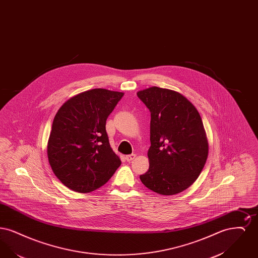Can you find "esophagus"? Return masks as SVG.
I'll return each mask as SVG.
<instances>
[{"label": "esophagus", "mask_w": 258, "mask_h": 258, "mask_svg": "<svg viewBox=\"0 0 258 258\" xmlns=\"http://www.w3.org/2000/svg\"><path fill=\"white\" fill-rule=\"evenodd\" d=\"M135 157H136V155H135V154L127 155V156L125 157V160H127V161H132V160H135Z\"/></svg>", "instance_id": "esophagus-1"}]
</instances>
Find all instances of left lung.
Masks as SVG:
<instances>
[{"label": "left lung", "mask_w": 258, "mask_h": 258, "mask_svg": "<svg viewBox=\"0 0 258 258\" xmlns=\"http://www.w3.org/2000/svg\"><path fill=\"white\" fill-rule=\"evenodd\" d=\"M137 97L151 112L150 167L140 180L161 196L182 192L196 182L208 157L202 119L178 92L151 87L139 91Z\"/></svg>", "instance_id": "1"}]
</instances>
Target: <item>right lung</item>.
<instances>
[{
	"mask_svg": "<svg viewBox=\"0 0 258 258\" xmlns=\"http://www.w3.org/2000/svg\"><path fill=\"white\" fill-rule=\"evenodd\" d=\"M123 93L93 89L66 101L57 112L47 155L62 184L87 194L107 183L121 165L105 130L106 120Z\"/></svg>",
	"mask_w": 258,
	"mask_h": 258,
	"instance_id": "add662e5",
	"label": "right lung"
}]
</instances>
